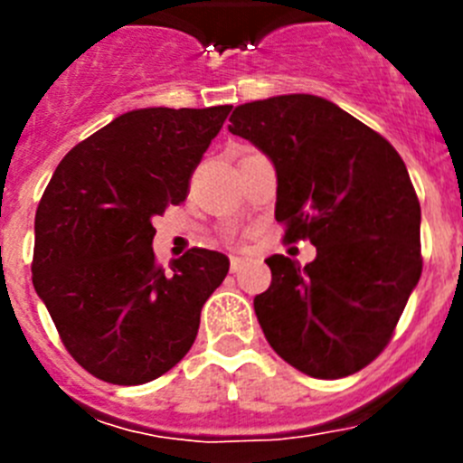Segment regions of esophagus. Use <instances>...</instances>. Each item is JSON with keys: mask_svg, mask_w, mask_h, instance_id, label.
<instances>
[{"mask_svg": "<svg viewBox=\"0 0 463 463\" xmlns=\"http://www.w3.org/2000/svg\"><path fill=\"white\" fill-rule=\"evenodd\" d=\"M241 267H243V257H232V260H229V269H232V273L241 271Z\"/></svg>", "mask_w": 463, "mask_h": 463, "instance_id": "esophagus-1", "label": "esophagus"}]
</instances>
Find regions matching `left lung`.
<instances>
[{"label":"left lung","mask_w":463,"mask_h":463,"mask_svg":"<svg viewBox=\"0 0 463 463\" xmlns=\"http://www.w3.org/2000/svg\"><path fill=\"white\" fill-rule=\"evenodd\" d=\"M229 132L276 166V220L285 241L315 245L301 267L267 260L271 288L255 297L269 345L310 378L369 366L422 276L420 202L387 138L315 94L236 106Z\"/></svg>","instance_id":"left-lung-1"}]
</instances>
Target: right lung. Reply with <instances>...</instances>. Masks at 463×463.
I'll use <instances>...</instances> for the list:
<instances>
[{
  "label": "right lung",
  "mask_w": 463,
  "mask_h": 463,
  "mask_svg": "<svg viewBox=\"0 0 463 463\" xmlns=\"http://www.w3.org/2000/svg\"><path fill=\"white\" fill-rule=\"evenodd\" d=\"M229 110L122 113L64 155L41 196L32 282L69 354L94 378L150 383L194 343L229 260L192 248L166 271L155 261L153 218L185 202Z\"/></svg>",
  "instance_id": "right-lung-1"
}]
</instances>
